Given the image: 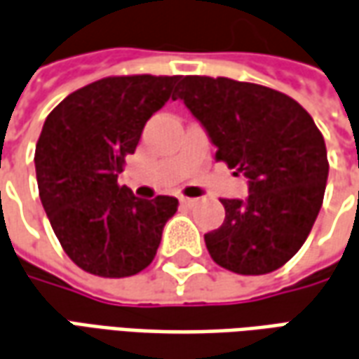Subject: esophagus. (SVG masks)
<instances>
[{
    "instance_id": "esophagus-1",
    "label": "esophagus",
    "mask_w": 359,
    "mask_h": 359,
    "mask_svg": "<svg viewBox=\"0 0 359 359\" xmlns=\"http://www.w3.org/2000/svg\"><path fill=\"white\" fill-rule=\"evenodd\" d=\"M180 201H182V205H185V207H194V205L197 203V199H191V197H182Z\"/></svg>"
}]
</instances>
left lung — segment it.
Masks as SVG:
<instances>
[{
  "instance_id": "8db88e82",
  "label": "left lung",
  "mask_w": 359,
  "mask_h": 359,
  "mask_svg": "<svg viewBox=\"0 0 359 359\" xmlns=\"http://www.w3.org/2000/svg\"><path fill=\"white\" fill-rule=\"evenodd\" d=\"M217 160L248 180L246 199H221L224 222L205 234L211 258L234 273L281 268L307 241L325 197V138L297 101L231 78L185 76L175 90Z\"/></svg>"
}]
</instances>
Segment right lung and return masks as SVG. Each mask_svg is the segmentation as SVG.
Instances as JSON below:
<instances>
[{
	"mask_svg": "<svg viewBox=\"0 0 359 359\" xmlns=\"http://www.w3.org/2000/svg\"><path fill=\"white\" fill-rule=\"evenodd\" d=\"M180 76H115L74 91L44 121L34 150L39 195L70 259L100 278L150 266L177 199H140L117 184L127 154Z\"/></svg>",
	"mask_w": 359,
	"mask_h": 359,
	"instance_id": "obj_1",
	"label": "right lung"
}]
</instances>
